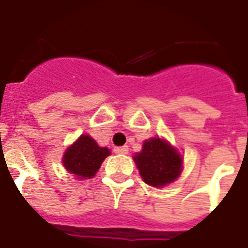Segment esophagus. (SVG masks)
Segmentation results:
<instances>
[{
  "label": "esophagus",
  "mask_w": 248,
  "mask_h": 248,
  "mask_svg": "<svg viewBox=\"0 0 248 248\" xmlns=\"http://www.w3.org/2000/svg\"><path fill=\"white\" fill-rule=\"evenodd\" d=\"M113 152H114L116 155H127L128 147L127 145H124V147H114Z\"/></svg>",
  "instance_id": "1"
}]
</instances>
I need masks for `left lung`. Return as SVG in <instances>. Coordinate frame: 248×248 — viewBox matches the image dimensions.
<instances>
[{"label": "left lung", "mask_w": 248, "mask_h": 248, "mask_svg": "<svg viewBox=\"0 0 248 248\" xmlns=\"http://www.w3.org/2000/svg\"><path fill=\"white\" fill-rule=\"evenodd\" d=\"M134 159L143 180L159 188L172 183L180 175L183 166L180 155L159 138L145 140L143 149Z\"/></svg>", "instance_id": "left-lung-1"}]
</instances>
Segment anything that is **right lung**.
Returning a JSON list of instances; mask_svg holds the SVG:
<instances>
[{"label":"right lung","instance_id":"right-lung-1","mask_svg":"<svg viewBox=\"0 0 248 248\" xmlns=\"http://www.w3.org/2000/svg\"><path fill=\"white\" fill-rule=\"evenodd\" d=\"M110 155L108 148H100L89 135L79 136L65 152L63 163L71 173L81 179L93 177L97 172L101 162Z\"/></svg>","mask_w":248,"mask_h":248}]
</instances>
